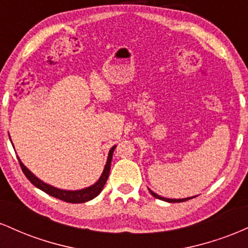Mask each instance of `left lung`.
Masks as SVG:
<instances>
[{
  "label": "left lung",
  "instance_id": "1",
  "mask_svg": "<svg viewBox=\"0 0 248 248\" xmlns=\"http://www.w3.org/2000/svg\"><path fill=\"white\" fill-rule=\"evenodd\" d=\"M149 191H150V193H152V195H153L155 198H158V199H161V201H164V202H169V203H181V202H186V201H189V199H191V198L197 197V196H193V197L183 198V199H170V198H164V197H162V196L156 195V193L154 192V191H152V190H150V189H149Z\"/></svg>",
  "mask_w": 248,
  "mask_h": 248
}]
</instances>
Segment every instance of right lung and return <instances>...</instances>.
Returning a JSON list of instances; mask_svg holds the SVG:
<instances>
[{"mask_svg":"<svg viewBox=\"0 0 248 248\" xmlns=\"http://www.w3.org/2000/svg\"><path fill=\"white\" fill-rule=\"evenodd\" d=\"M114 149H115V146L110 148L109 154H108L107 163L106 166H105L104 172H102V175L100 176V178H99V181L96 182L95 184H93V186L86 187V189L77 190V191H66V190L57 189V187H53L49 186V184L44 183V182H42L41 179L37 178L33 173H31L29 170L24 167V164L19 161V158H18V162H19V166H21L22 171L24 172V175L27 176V178L29 179L31 183H32L36 187L41 189L42 191L46 192L47 195L52 196V197L61 199V201L67 202V203H75V204L85 203V202L91 201V199L96 197V196L101 192L102 187H104L105 184H106L108 175H109L110 162H112V156H113V152H114Z\"/></svg>","mask_w":248,"mask_h":248,"instance_id":"1","label":"right lung"}]
</instances>
